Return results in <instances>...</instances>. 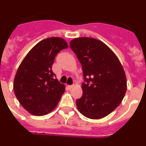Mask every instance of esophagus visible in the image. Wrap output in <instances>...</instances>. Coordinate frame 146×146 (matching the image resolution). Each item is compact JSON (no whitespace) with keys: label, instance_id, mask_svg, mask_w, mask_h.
<instances>
[{"label":"esophagus","instance_id":"34e87169","mask_svg":"<svg viewBox=\"0 0 146 146\" xmlns=\"http://www.w3.org/2000/svg\"><path fill=\"white\" fill-rule=\"evenodd\" d=\"M73 87H74V85H68V88H69L70 89H72Z\"/></svg>","mask_w":146,"mask_h":146}]
</instances>
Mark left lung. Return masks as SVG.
I'll return each mask as SVG.
<instances>
[{
  "instance_id": "left-lung-1",
  "label": "left lung",
  "mask_w": 146,
  "mask_h": 146,
  "mask_svg": "<svg viewBox=\"0 0 146 146\" xmlns=\"http://www.w3.org/2000/svg\"><path fill=\"white\" fill-rule=\"evenodd\" d=\"M70 46L82 64L87 82L82 85L83 94L76 100L77 108L89 119L103 118L118 107L125 94L127 80L122 64L111 48L98 39L76 38Z\"/></svg>"
}]
</instances>
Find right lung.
I'll return each instance as SVG.
<instances>
[{"label":"right lung","mask_w":146,"mask_h":146,"mask_svg":"<svg viewBox=\"0 0 146 146\" xmlns=\"http://www.w3.org/2000/svg\"><path fill=\"white\" fill-rule=\"evenodd\" d=\"M68 47L64 39H44L29 50L15 74V94L26 111L35 116L48 114L59 102L65 85L54 79L52 64L60 50Z\"/></svg>","instance_id":"1"}]
</instances>
